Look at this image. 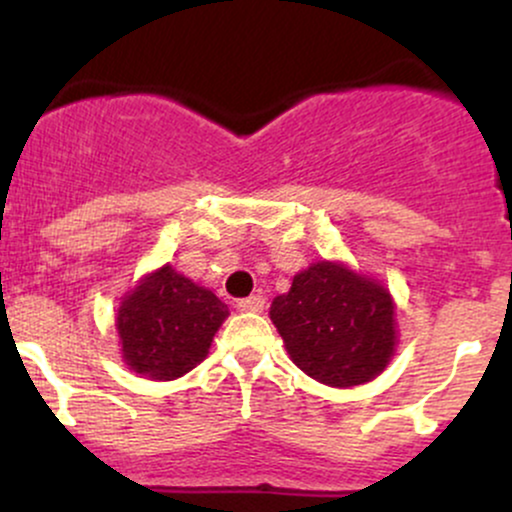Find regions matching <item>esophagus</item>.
I'll return each instance as SVG.
<instances>
[{
	"instance_id": "esophagus-1",
	"label": "esophagus",
	"mask_w": 512,
	"mask_h": 512,
	"mask_svg": "<svg viewBox=\"0 0 512 512\" xmlns=\"http://www.w3.org/2000/svg\"><path fill=\"white\" fill-rule=\"evenodd\" d=\"M236 305H238V310H243V313H260V310H264V296L255 293V296L240 298Z\"/></svg>"
}]
</instances>
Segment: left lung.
<instances>
[{
  "label": "left lung",
  "mask_w": 512,
  "mask_h": 512,
  "mask_svg": "<svg viewBox=\"0 0 512 512\" xmlns=\"http://www.w3.org/2000/svg\"><path fill=\"white\" fill-rule=\"evenodd\" d=\"M291 361L317 383L363 385L395 354V303L380 281L346 264L315 262L269 308Z\"/></svg>",
  "instance_id": "1"
}]
</instances>
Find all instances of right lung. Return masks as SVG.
<instances>
[{"instance_id":"right-lung-1","label":"right lung","mask_w":512,"mask_h":512,"mask_svg":"<svg viewBox=\"0 0 512 512\" xmlns=\"http://www.w3.org/2000/svg\"><path fill=\"white\" fill-rule=\"evenodd\" d=\"M226 317V303L166 264L122 298L115 317L122 358L146 378L175 380L207 358Z\"/></svg>"}]
</instances>
